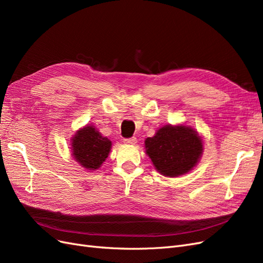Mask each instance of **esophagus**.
Returning <instances> with one entry per match:
<instances>
[{
    "label": "esophagus",
    "instance_id": "1",
    "mask_svg": "<svg viewBox=\"0 0 263 263\" xmlns=\"http://www.w3.org/2000/svg\"><path fill=\"white\" fill-rule=\"evenodd\" d=\"M124 142L127 145H135L137 142V139L136 137H130V138H125L124 139Z\"/></svg>",
    "mask_w": 263,
    "mask_h": 263
}]
</instances>
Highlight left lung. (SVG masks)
<instances>
[{
    "mask_svg": "<svg viewBox=\"0 0 263 263\" xmlns=\"http://www.w3.org/2000/svg\"><path fill=\"white\" fill-rule=\"evenodd\" d=\"M156 169L165 177L184 174L197 163L203 150L197 133L186 126L166 125L145 141Z\"/></svg>",
    "mask_w": 263,
    "mask_h": 263,
    "instance_id": "1",
    "label": "left lung"
}]
</instances>
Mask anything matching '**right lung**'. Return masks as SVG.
Returning <instances> with one entry per match:
<instances>
[{
	"mask_svg": "<svg viewBox=\"0 0 263 263\" xmlns=\"http://www.w3.org/2000/svg\"><path fill=\"white\" fill-rule=\"evenodd\" d=\"M71 145L76 160L84 168L95 170L108 157L112 141L103 137L93 126H86L76 133Z\"/></svg>",
	"mask_w": 263,
	"mask_h": 263,
	"instance_id": "1",
	"label": "right lung"
}]
</instances>
